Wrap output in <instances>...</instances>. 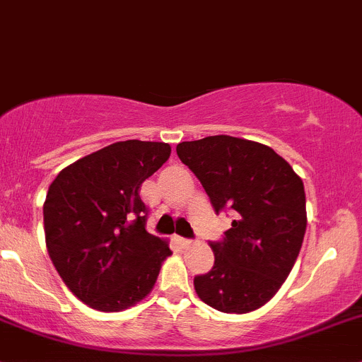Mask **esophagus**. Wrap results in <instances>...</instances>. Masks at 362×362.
Masks as SVG:
<instances>
[{
    "instance_id": "obj_1",
    "label": "esophagus",
    "mask_w": 362,
    "mask_h": 362,
    "mask_svg": "<svg viewBox=\"0 0 362 362\" xmlns=\"http://www.w3.org/2000/svg\"><path fill=\"white\" fill-rule=\"evenodd\" d=\"M177 242L180 243L182 247H189L192 243V240H189V238H184V236H177Z\"/></svg>"
}]
</instances>
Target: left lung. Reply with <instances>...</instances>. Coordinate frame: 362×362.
I'll return each mask as SVG.
<instances>
[{
	"label": "left lung",
	"instance_id": "obj_1",
	"mask_svg": "<svg viewBox=\"0 0 362 362\" xmlns=\"http://www.w3.org/2000/svg\"><path fill=\"white\" fill-rule=\"evenodd\" d=\"M177 154L215 211L235 215L222 240L210 242L214 268L194 276L196 293L224 313L261 308L286 282L305 238L303 180L273 148L226 134L182 141Z\"/></svg>",
	"mask_w": 362,
	"mask_h": 362
}]
</instances>
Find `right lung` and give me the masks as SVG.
Returning a JSON list of instances; mask_svg holds the SVG:
<instances>
[{
	"label": "right lung",
	"instance_id": "add662e5",
	"mask_svg": "<svg viewBox=\"0 0 362 362\" xmlns=\"http://www.w3.org/2000/svg\"><path fill=\"white\" fill-rule=\"evenodd\" d=\"M171 147L126 140L64 168L43 204L45 242L63 282L101 312L136 305L154 287L170 245L147 231L140 187Z\"/></svg>",
	"mask_w": 362,
	"mask_h": 362
}]
</instances>
